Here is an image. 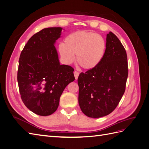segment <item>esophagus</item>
<instances>
[{
	"instance_id": "1",
	"label": "esophagus",
	"mask_w": 149,
	"mask_h": 149,
	"mask_svg": "<svg viewBox=\"0 0 149 149\" xmlns=\"http://www.w3.org/2000/svg\"><path fill=\"white\" fill-rule=\"evenodd\" d=\"M74 75L75 79H78V76H79V73H78V71H74Z\"/></svg>"
}]
</instances>
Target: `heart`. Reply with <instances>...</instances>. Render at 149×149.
I'll return each mask as SVG.
<instances>
[{
	"label": "heart",
	"mask_w": 149,
	"mask_h": 149,
	"mask_svg": "<svg viewBox=\"0 0 149 149\" xmlns=\"http://www.w3.org/2000/svg\"><path fill=\"white\" fill-rule=\"evenodd\" d=\"M106 49V42L102 36L87 30L68 35L63 44L58 47V52L65 64H71L76 55V63L84 70H92L100 65Z\"/></svg>",
	"instance_id": "1"
}]
</instances>
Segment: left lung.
<instances>
[{"mask_svg":"<svg viewBox=\"0 0 149 149\" xmlns=\"http://www.w3.org/2000/svg\"><path fill=\"white\" fill-rule=\"evenodd\" d=\"M106 44L100 64L81 73L78 78L79 107L92 118L107 116L116 109L125 92L128 76L127 53L119 38L110 31Z\"/></svg>","mask_w":149,"mask_h":149,"instance_id":"1","label":"left lung"}]
</instances>
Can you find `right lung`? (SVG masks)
Masks as SVG:
<instances>
[{
	"instance_id": "obj_1",
	"label": "right lung",
	"mask_w": 149,
	"mask_h": 149,
	"mask_svg": "<svg viewBox=\"0 0 149 149\" xmlns=\"http://www.w3.org/2000/svg\"><path fill=\"white\" fill-rule=\"evenodd\" d=\"M62 28L43 29L34 34L22 51L17 81L21 99L29 110L39 116L55 112L66 86L74 80V69L60 65L56 40Z\"/></svg>"
}]
</instances>
